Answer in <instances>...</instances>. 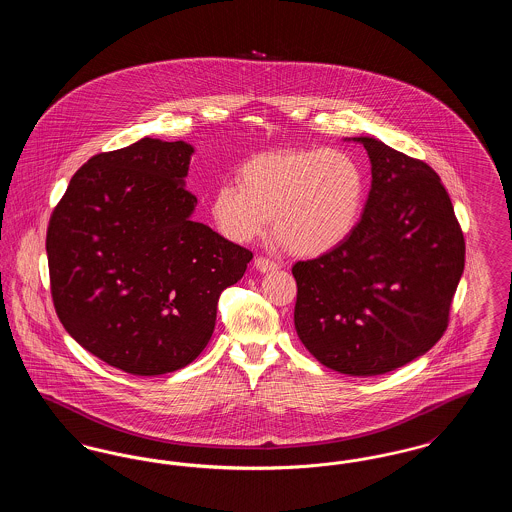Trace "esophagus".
<instances>
[{"label": "esophagus", "mask_w": 512, "mask_h": 512, "mask_svg": "<svg viewBox=\"0 0 512 512\" xmlns=\"http://www.w3.org/2000/svg\"><path fill=\"white\" fill-rule=\"evenodd\" d=\"M255 268H257L259 272H270V270H278L280 265L274 263V261H270V259H265V257H257V259H255Z\"/></svg>", "instance_id": "34e87169"}]
</instances>
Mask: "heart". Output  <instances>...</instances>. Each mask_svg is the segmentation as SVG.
I'll list each match as a JSON object with an SVG mask.
<instances>
[{
	"label": "heart",
	"instance_id": "heart-1",
	"mask_svg": "<svg viewBox=\"0 0 512 512\" xmlns=\"http://www.w3.org/2000/svg\"><path fill=\"white\" fill-rule=\"evenodd\" d=\"M368 180L359 159L341 149L286 147L251 155L236 182L209 195L220 234L247 244L268 230L301 257H322L345 244L365 213Z\"/></svg>",
	"mask_w": 512,
	"mask_h": 512
}]
</instances>
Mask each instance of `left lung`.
I'll list each match as a JSON object with an SVG mask.
<instances>
[{"label": "left lung", "mask_w": 512, "mask_h": 512, "mask_svg": "<svg viewBox=\"0 0 512 512\" xmlns=\"http://www.w3.org/2000/svg\"><path fill=\"white\" fill-rule=\"evenodd\" d=\"M353 142L372 167L365 213L336 251L293 265V322L318 363L376 376L424 355L447 330L464 238L432 167L370 136Z\"/></svg>", "instance_id": "obj_1"}]
</instances>
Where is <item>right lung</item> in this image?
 Segmentation results:
<instances>
[{
	"instance_id": "obj_1",
	"label": "right lung",
	"mask_w": 512,
	"mask_h": 512,
	"mask_svg": "<svg viewBox=\"0 0 512 512\" xmlns=\"http://www.w3.org/2000/svg\"><path fill=\"white\" fill-rule=\"evenodd\" d=\"M194 147L142 138L82 165L49 219L51 297L65 330L103 363L159 376L211 340L220 293L253 253L192 220Z\"/></svg>"
}]
</instances>
